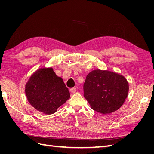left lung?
Masks as SVG:
<instances>
[{"mask_svg": "<svg viewBox=\"0 0 154 154\" xmlns=\"http://www.w3.org/2000/svg\"><path fill=\"white\" fill-rule=\"evenodd\" d=\"M28 102L37 111L51 115L70 98L62 78L52 68H41L31 75L25 85Z\"/></svg>", "mask_w": 154, "mask_h": 154, "instance_id": "obj_1", "label": "left lung"}]
</instances>
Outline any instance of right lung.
<instances>
[{
    "label": "right lung",
    "instance_id": "1",
    "mask_svg": "<svg viewBox=\"0 0 154 154\" xmlns=\"http://www.w3.org/2000/svg\"><path fill=\"white\" fill-rule=\"evenodd\" d=\"M128 90V83L124 76L99 69L91 71L83 84V96L91 108L103 114L113 113L120 108Z\"/></svg>",
    "mask_w": 154,
    "mask_h": 154
}]
</instances>
